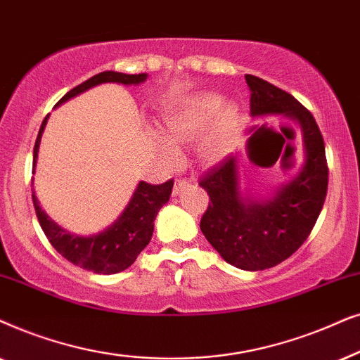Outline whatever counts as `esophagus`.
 <instances>
[{
	"mask_svg": "<svg viewBox=\"0 0 360 360\" xmlns=\"http://www.w3.org/2000/svg\"><path fill=\"white\" fill-rule=\"evenodd\" d=\"M193 183H194V179H189V181H186V179H176L174 188H172V194H174V195L181 194L186 188H188V186H191Z\"/></svg>",
	"mask_w": 360,
	"mask_h": 360,
	"instance_id": "obj_1",
	"label": "esophagus"
}]
</instances>
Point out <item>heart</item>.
I'll return each instance as SVG.
<instances>
[{
	"label": "heart",
	"mask_w": 360,
	"mask_h": 360,
	"mask_svg": "<svg viewBox=\"0 0 360 360\" xmlns=\"http://www.w3.org/2000/svg\"><path fill=\"white\" fill-rule=\"evenodd\" d=\"M242 130L240 110L224 103L217 94H198L172 108L160 120L158 148L169 161L177 160L179 143L195 141L198 156L205 162H219L230 155Z\"/></svg>",
	"instance_id": "obj_1"
}]
</instances>
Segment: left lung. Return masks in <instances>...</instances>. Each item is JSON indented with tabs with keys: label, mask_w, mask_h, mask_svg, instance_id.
I'll return each mask as SVG.
<instances>
[{
	"label": "left lung",
	"mask_w": 360,
	"mask_h": 360,
	"mask_svg": "<svg viewBox=\"0 0 360 360\" xmlns=\"http://www.w3.org/2000/svg\"><path fill=\"white\" fill-rule=\"evenodd\" d=\"M250 89V117L280 115L300 131L303 165L268 195L243 186V153L237 151L200 179L210 202L200 230L230 265L247 271L266 270L293 255L313 230L328 193L324 140L316 120L293 95L255 75Z\"/></svg>",
	"instance_id": "obj_1"
}]
</instances>
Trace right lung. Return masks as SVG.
Listing matches in <instances>:
<instances>
[{"label": "right lung", "mask_w": 360, "mask_h": 360, "mask_svg": "<svg viewBox=\"0 0 360 360\" xmlns=\"http://www.w3.org/2000/svg\"><path fill=\"white\" fill-rule=\"evenodd\" d=\"M146 79L148 74H122V72L115 70L100 72V74L90 77L89 80L69 90L56 103V108L65 103L67 100L87 92L89 89L97 87L100 84L140 85ZM47 120H49V115L41 124L39 135H37L34 145L32 172H36L41 138L42 133H44ZM172 184H174L172 179L158 186L140 181L135 191H133L130 202L122 210V214L108 227H105L97 233H92V236H77V233H72L54 222L46 214V210L41 207L34 189H32V202H34L37 219H39L46 237L49 238L51 245L62 257L74 263V265L84 268V270L98 273V275H115V273H120L131 266L143 248L150 243L153 230H155V219L162 205L169 200Z\"/></svg>", "instance_id": "1"}]
</instances>
